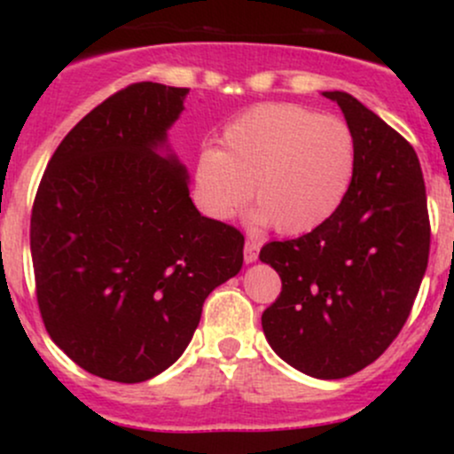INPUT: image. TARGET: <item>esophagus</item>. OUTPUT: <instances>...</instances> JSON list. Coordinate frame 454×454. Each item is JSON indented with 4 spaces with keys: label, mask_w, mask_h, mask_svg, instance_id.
<instances>
[{
    "label": "esophagus",
    "mask_w": 454,
    "mask_h": 454,
    "mask_svg": "<svg viewBox=\"0 0 454 454\" xmlns=\"http://www.w3.org/2000/svg\"><path fill=\"white\" fill-rule=\"evenodd\" d=\"M258 252H260V245L256 241H245V247H243V258L245 262H256L258 260Z\"/></svg>",
    "instance_id": "obj_1"
}]
</instances>
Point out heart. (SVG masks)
Listing matches in <instances>:
<instances>
[{
    "label": "heart",
    "mask_w": 454,
    "mask_h": 454,
    "mask_svg": "<svg viewBox=\"0 0 454 454\" xmlns=\"http://www.w3.org/2000/svg\"><path fill=\"white\" fill-rule=\"evenodd\" d=\"M346 121L296 104H260L232 119L222 149L202 147L192 166L198 209L228 222L252 198L258 220L284 234L320 228L340 209L354 175Z\"/></svg>",
    "instance_id": "obj_1"
}]
</instances>
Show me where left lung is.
Instances as JSON below:
<instances>
[{
  "label": "left lung",
  "instance_id": "obj_1",
  "mask_svg": "<svg viewBox=\"0 0 454 454\" xmlns=\"http://www.w3.org/2000/svg\"><path fill=\"white\" fill-rule=\"evenodd\" d=\"M325 96L340 104L354 137L352 184L320 228L260 249L281 278L262 331L294 369L340 380L376 361L403 328L427 270L431 226L414 147L350 93Z\"/></svg>",
  "mask_w": 454,
  "mask_h": 454
}]
</instances>
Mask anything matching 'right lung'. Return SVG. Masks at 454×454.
Instances as JSON below:
<instances>
[{
	"instance_id": "obj_1",
	"label": "right lung",
	"mask_w": 454,
	"mask_h": 454,
	"mask_svg": "<svg viewBox=\"0 0 454 454\" xmlns=\"http://www.w3.org/2000/svg\"><path fill=\"white\" fill-rule=\"evenodd\" d=\"M187 91L147 81L113 93L67 132L35 192L40 316L78 367L113 382L168 369L243 264V234L200 215L185 166L158 153Z\"/></svg>"
}]
</instances>
